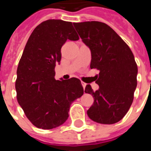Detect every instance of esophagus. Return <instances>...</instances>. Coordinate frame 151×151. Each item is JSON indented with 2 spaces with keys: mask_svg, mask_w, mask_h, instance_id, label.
<instances>
[{
  "mask_svg": "<svg viewBox=\"0 0 151 151\" xmlns=\"http://www.w3.org/2000/svg\"><path fill=\"white\" fill-rule=\"evenodd\" d=\"M81 85H82L83 88H84V89H85V86H86V85H87V84H86V83H85V82H81Z\"/></svg>",
  "mask_w": 151,
  "mask_h": 151,
  "instance_id": "esophagus-1",
  "label": "esophagus"
}]
</instances>
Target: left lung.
<instances>
[{
    "label": "left lung",
    "instance_id": "left-lung-1",
    "mask_svg": "<svg viewBox=\"0 0 151 151\" xmlns=\"http://www.w3.org/2000/svg\"><path fill=\"white\" fill-rule=\"evenodd\" d=\"M82 41L92 55L91 69L99 70L94 92L90 85L85 92L94 103L88 110L90 119L99 124L117 123L124 117L133 101L138 68L131 49L106 23L97 21L73 22Z\"/></svg>",
    "mask_w": 151,
    "mask_h": 151
}]
</instances>
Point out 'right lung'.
I'll list each match as a JSON object with an SVG mask.
<instances>
[{"label": "right lung", "instance_id": "1", "mask_svg": "<svg viewBox=\"0 0 151 151\" xmlns=\"http://www.w3.org/2000/svg\"><path fill=\"white\" fill-rule=\"evenodd\" d=\"M67 39H79L72 22L46 20L32 32L19 63L15 81L18 103L29 122L39 129H52L63 124L71 103L84 93L78 78L59 81L54 78L62 46Z\"/></svg>", "mask_w": 151, "mask_h": 151}]
</instances>
